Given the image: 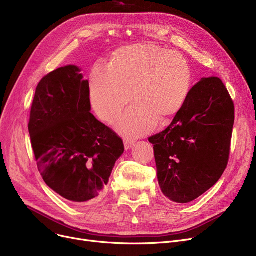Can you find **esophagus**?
<instances>
[{"instance_id":"34e87169","label":"esophagus","mask_w":256,"mask_h":256,"mask_svg":"<svg viewBox=\"0 0 256 256\" xmlns=\"http://www.w3.org/2000/svg\"><path fill=\"white\" fill-rule=\"evenodd\" d=\"M134 145H135V140L130 139V138H126V139H124V148H126V150H130V147H132Z\"/></svg>"}]
</instances>
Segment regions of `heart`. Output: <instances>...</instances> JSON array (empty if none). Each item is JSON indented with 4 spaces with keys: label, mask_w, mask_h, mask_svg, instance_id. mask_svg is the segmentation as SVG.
<instances>
[{
    "label": "heart",
    "mask_w": 256,
    "mask_h": 256,
    "mask_svg": "<svg viewBox=\"0 0 256 256\" xmlns=\"http://www.w3.org/2000/svg\"><path fill=\"white\" fill-rule=\"evenodd\" d=\"M191 80L190 65L180 52L154 44H136L116 50L109 67H93L90 100L96 114L111 124L134 93L137 102L120 118L118 126L139 136L150 132L158 119L164 122L182 109Z\"/></svg>",
    "instance_id": "heart-1"
}]
</instances>
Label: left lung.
Masks as SVG:
<instances>
[{"label":"left lung","instance_id":"obj_1","mask_svg":"<svg viewBox=\"0 0 256 256\" xmlns=\"http://www.w3.org/2000/svg\"><path fill=\"white\" fill-rule=\"evenodd\" d=\"M234 124V104L221 78H201L170 126L148 138L167 198L191 202L220 180L230 160Z\"/></svg>","mask_w":256,"mask_h":256}]
</instances>
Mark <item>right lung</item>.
I'll use <instances>...</instances> for the list:
<instances>
[{
    "mask_svg": "<svg viewBox=\"0 0 256 256\" xmlns=\"http://www.w3.org/2000/svg\"><path fill=\"white\" fill-rule=\"evenodd\" d=\"M89 82L78 67H60L37 85L29 132L44 182L72 202L102 196L124 152L117 134L91 113Z\"/></svg>",
    "mask_w": 256,
    "mask_h": 256,
    "instance_id": "obj_1",
    "label": "right lung"
}]
</instances>
